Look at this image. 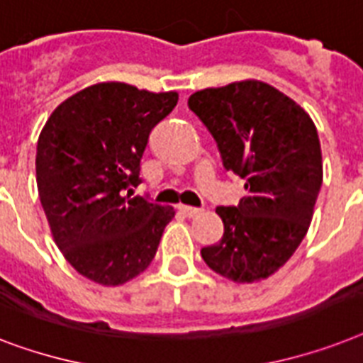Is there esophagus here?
I'll list each match as a JSON object with an SVG mask.
<instances>
[{
	"label": "esophagus",
	"mask_w": 363,
	"mask_h": 363,
	"mask_svg": "<svg viewBox=\"0 0 363 363\" xmlns=\"http://www.w3.org/2000/svg\"><path fill=\"white\" fill-rule=\"evenodd\" d=\"M178 210H179V213H184L185 217H195V216H199L200 213V210L199 208H193V206H178Z\"/></svg>",
	"instance_id": "1"
}]
</instances>
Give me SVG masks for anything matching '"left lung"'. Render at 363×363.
<instances>
[{
    "instance_id": "1",
    "label": "left lung",
    "mask_w": 363,
    "mask_h": 363,
    "mask_svg": "<svg viewBox=\"0 0 363 363\" xmlns=\"http://www.w3.org/2000/svg\"><path fill=\"white\" fill-rule=\"evenodd\" d=\"M216 138L223 167L245 179L238 206H219L225 234L200 255L234 283H257L291 259L323 185L317 127L306 110L260 80L206 88L187 101Z\"/></svg>"
}]
</instances>
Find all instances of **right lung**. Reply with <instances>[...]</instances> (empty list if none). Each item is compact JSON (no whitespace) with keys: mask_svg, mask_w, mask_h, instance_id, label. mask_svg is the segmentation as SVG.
I'll list each match as a JSON object with an SVG mask.
<instances>
[{"mask_svg":"<svg viewBox=\"0 0 363 363\" xmlns=\"http://www.w3.org/2000/svg\"><path fill=\"white\" fill-rule=\"evenodd\" d=\"M178 103L123 82L94 84L50 114L37 142V187L54 242L78 274L104 286L152 264L172 206L133 196L147 136Z\"/></svg>","mask_w":363,"mask_h":363,"instance_id":"right-lung-1","label":"right lung"}]
</instances>
